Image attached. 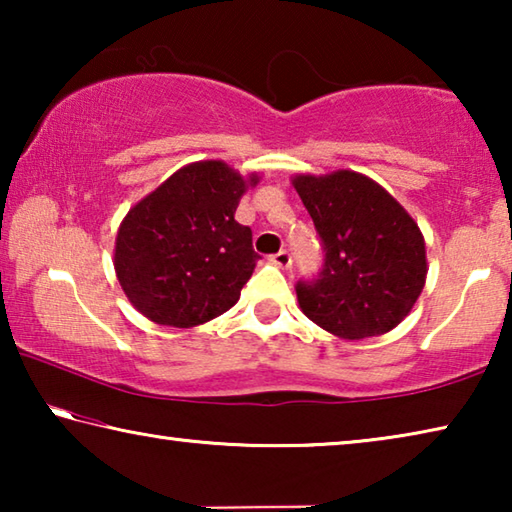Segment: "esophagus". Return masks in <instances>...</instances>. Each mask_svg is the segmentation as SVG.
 Instances as JSON below:
<instances>
[{
  "label": "esophagus",
  "mask_w": 512,
  "mask_h": 512,
  "mask_svg": "<svg viewBox=\"0 0 512 512\" xmlns=\"http://www.w3.org/2000/svg\"><path fill=\"white\" fill-rule=\"evenodd\" d=\"M271 262H273L275 266H280V268H289L293 259H291L289 250H280V253H275V255L271 257Z\"/></svg>",
  "instance_id": "1"
}]
</instances>
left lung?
Masks as SVG:
<instances>
[{
  "label": "left lung",
  "mask_w": 512,
  "mask_h": 512,
  "mask_svg": "<svg viewBox=\"0 0 512 512\" xmlns=\"http://www.w3.org/2000/svg\"><path fill=\"white\" fill-rule=\"evenodd\" d=\"M291 185L325 250L318 280L296 287L302 314L343 341L391 332L411 314L427 282L418 223L359 171L298 173Z\"/></svg>",
  "instance_id": "left-lung-1"
}]
</instances>
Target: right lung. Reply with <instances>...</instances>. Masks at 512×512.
<instances>
[{
    "label": "right lung",
    "mask_w": 512,
    "mask_h": 512,
    "mask_svg": "<svg viewBox=\"0 0 512 512\" xmlns=\"http://www.w3.org/2000/svg\"><path fill=\"white\" fill-rule=\"evenodd\" d=\"M259 183L223 160H201L135 203L119 223L115 273L131 305L155 325L189 329L221 316L241 296L259 255L235 221Z\"/></svg>",
    "instance_id": "obj_1"
}]
</instances>
